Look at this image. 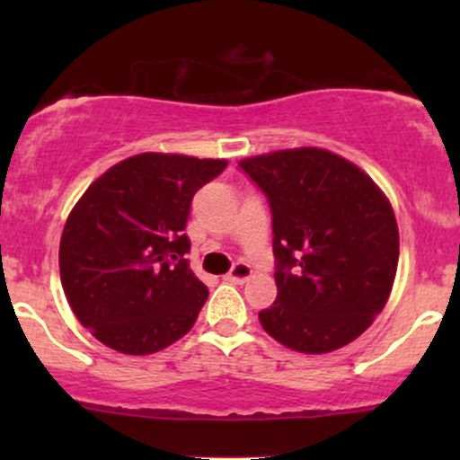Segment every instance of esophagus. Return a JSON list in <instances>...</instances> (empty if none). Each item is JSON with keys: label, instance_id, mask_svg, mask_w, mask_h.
Instances as JSON below:
<instances>
[{"label": "esophagus", "instance_id": "34e87169", "mask_svg": "<svg viewBox=\"0 0 460 460\" xmlns=\"http://www.w3.org/2000/svg\"><path fill=\"white\" fill-rule=\"evenodd\" d=\"M251 274H252V270H251V266H248V263L235 261L234 268H231V270L225 274V279H226V281H231V283H244V281H248V279H251Z\"/></svg>", "mask_w": 460, "mask_h": 460}]
</instances>
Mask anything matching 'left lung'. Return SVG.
Listing matches in <instances>:
<instances>
[{"label": "left lung", "instance_id": "8db88e82", "mask_svg": "<svg viewBox=\"0 0 460 460\" xmlns=\"http://www.w3.org/2000/svg\"><path fill=\"white\" fill-rule=\"evenodd\" d=\"M272 214L277 300L263 331L292 350L350 344L381 314L398 268V225L361 168L324 149H288L240 162Z\"/></svg>", "mask_w": 460, "mask_h": 460}]
</instances>
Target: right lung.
<instances>
[{"label":"right lung","mask_w":460,"mask_h":460,"mask_svg":"<svg viewBox=\"0 0 460 460\" xmlns=\"http://www.w3.org/2000/svg\"><path fill=\"white\" fill-rule=\"evenodd\" d=\"M225 160L140 153L105 171L68 214L60 279L73 314L102 344L151 355L192 329L208 288L183 234L194 194Z\"/></svg>","instance_id":"right-lung-1"}]
</instances>
